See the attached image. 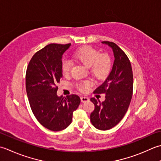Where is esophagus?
<instances>
[{"label": "esophagus", "instance_id": "esophagus-1", "mask_svg": "<svg viewBox=\"0 0 161 161\" xmlns=\"http://www.w3.org/2000/svg\"><path fill=\"white\" fill-rule=\"evenodd\" d=\"M80 100H81V102H87V101H90V99L88 97H80Z\"/></svg>", "mask_w": 161, "mask_h": 161}]
</instances>
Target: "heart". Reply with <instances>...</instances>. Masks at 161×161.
I'll list each match as a JSON object with an SVG mask.
<instances>
[{
	"label": "heart",
	"mask_w": 161,
	"mask_h": 161,
	"mask_svg": "<svg viewBox=\"0 0 161 161\" xmlns=\"http://www.w3.org/2000/svg\"><path fill=\"white\" fill-rule=\"evenodd\" d=\"M75 60L83 64L85 66L90 67L91 72L95 76L103 77L109 72L111 63L110 58L107 55H100L96 49L89 47H85L75 52L73 55ZM71 62L64 59L62 62V70L64 74L69 72ZM90 86L89 81H85L78 85L80 90H86Z\"/></svg>",
	"instance_id": "heart-1"
}]
</instances>
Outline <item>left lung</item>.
Returning <instances> with one entry per match:
<instances>
[{"mask_svg":"<svg viewBox=\"0 0 161 161\" xmlns=\"http://www.w3.org/2000/svg\"><path fill=\"white\" fill-rule=\"evenodd\" d=\"M101 43L112 49L114 60L106 79L94 91L104 93L106 99L100 102L91 98L95 107L90 120L97 129L106 130L116 126L125 115L132 98L133 77L130 62L122 49L113 42Z\"/></svg>","mask_w":161,"mask_h":161,"instance_id":"8db88e82","label":"left lung"}]
</instances>
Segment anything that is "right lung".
<instances>
[{
	"mask_svg": "<svg viewBox=\"0 0 161 161\" xmlns=\"http://www.w3.org/2000/svg\"><path fill=\"white\" fill-rule=\"evenodd\" d=\"M71 44H51L37 51L26 71L25 88L36 119L48 130L59 131L70 125L73 113L80 103L76 94L58 96L62 76V58Z\"/></svg>",
	"mask_w": 161,
	"mask_h": 161,
	"instance_id": "1",
	"label": "right lung"
}]
</instances>
